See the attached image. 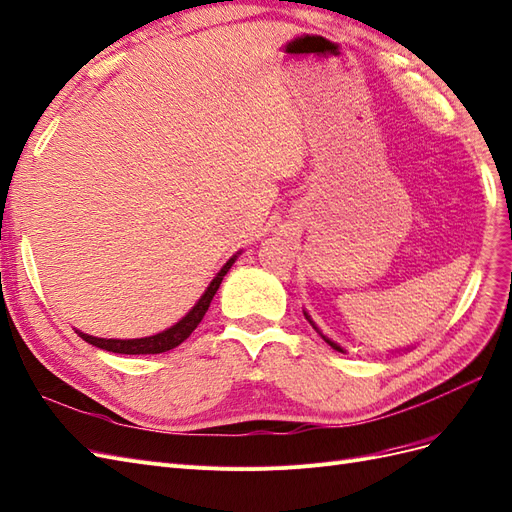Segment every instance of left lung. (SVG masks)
Segmentation results:
<instances>
[{"instance_id": "obj_1", "label": "left lung", "mask_w": 512, "mask_h": 512, "mask_svg": "<svg viewBox=\"0 0 512 512\" xmlns=\"http://www.w3.org/2000/svg\"><path fill=\"white\" fill-rule=\"evenodd\" d=\"M303 313H305V317H307V322H309V324H311V326H313V328H315V330H317V334H320V337H322V339H324V341H326V343H328V345H330V347H332V349H337V351H341V354H345V349H343V347H341V345H337V343H334V341H330V339H328V337H326V334H322V330H320V328H317V326H315V322H313V320H311V315H309V313H307V311H303Z\"/></svg>"}]
</instances>
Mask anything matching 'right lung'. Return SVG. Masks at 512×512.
<instances>
[{
  "label": "right lung",
  "instance_id": "right-lung-1",
  "mask_svg": "<svg viewBox=\"0 0 512 512\" xmlns=\"http://www.w3.org/2000/svg\"><path fill=\"white\" fill-rule=\"evenodd\" d=\"M237 256H239V252L233 258L226 260V264L220 269V273L214 279H211V284L207 286V290L203 292V296L199 298L197 305L192 307L182 317V320L178 324H173L171 328L158 332V334H152V337H144V339H99V337H93V334H84V332L76 330L78 337H82L86 343H91V345H95L99 349L112 351V354H127V356L163 354V351H169L173 347H178L180 343H184L190 337L192 330H195L201 324L203 315L209 309L211 298H214V294L218 292L224 275L228 273V269L233 267V262L237 260Z\"/></svg>",
  "mask_w": 512,
  "mask_h": 512
}]
</instances>
